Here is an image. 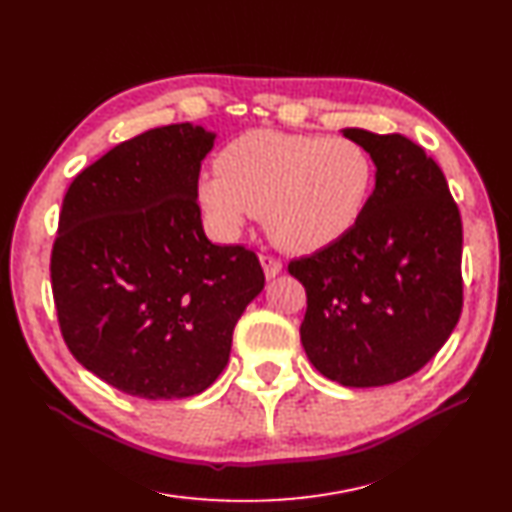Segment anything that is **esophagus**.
Listing matches in <instances>:
<instances>
[{"label": "esophagus", "mask_w": 512, "mask_h": 512, "mask_svg": "<svg viewBox=\"0 0 512 512\" xmlns=\"http://www.w3.org/2000/svg\"><path fill=\"white\" fill-rule=\"evenodd\" d=\"M259 261H261V266H264V272H266V277H268V279L277 277V274L283 270V261H281L279 257L270 255V253H264V255H261V257H259Z\"/></svg>", "instance_id": "esophagus-1"}]
</instances>
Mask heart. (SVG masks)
Listing matches in <instances>:
<instances>
[{
	"instance_id": "obj_1",
	"label": "heart",
	"mask_w": 512,
	"mask_h": 512,
	"mask_svg": "<svg viewBox=\"0 0 512 512\" xmlns=\"http://www.w3.org/2000/svg\"><path fill=\"white\" fill-rule=\"evenodd\" d=\"M374 164L350 138L253 129L231 140L196 183L209 231L233 240L264 216L270 238L292 253L344 240L368 212Z\"/></svg>"
}]
</instances>
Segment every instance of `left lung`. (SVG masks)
I'll list each match as a JSON object with an SVG mask.
<instances>
[{
	"label": "left lung",
	"instance_id": "obj_1",
	"mask_svg": "<svg viewBox=\"0 0 512 512\" xmlns=\"http://www.w3.org/2000/svg\"><path fill=\"white\" fill-rule=\"evenodd\" d=\"M344 136L376 164L368 212L287 270L307 292L300 342L313 368L344 387H381L422 370L461 318L463 222L419 144L365 129Z\"/></svg>",
	"mask_w": 512,
	"mask_h": 512
}]
</instances>
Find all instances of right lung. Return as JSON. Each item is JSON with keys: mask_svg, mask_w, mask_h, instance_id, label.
I'll return each mask as SVG.
<instances>
[{"mask_svg": "<svg viewBox=\"0 0 512 512\" xmlns=\"http://www.w3.org/2000/svg\"><path fill=\"white\" fill-rule=\"evenodd\" d=\"M214 138L190 123L149 129L64 194L49 266L60 331L88 372L129 396L205 391L264 290L255 251L203 231L196 183Z\"/></svg>", "mask_w": 512, "mask_h": 512, "instance_id": "right-lung-1", "label": "right lung"}]
</instances>
